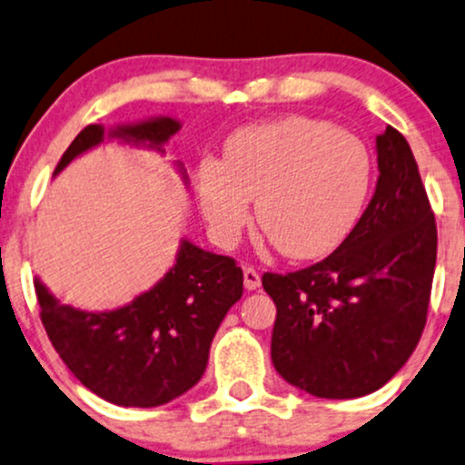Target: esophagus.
<instances>
[{
  "label": "esophagus",
  "instance_id": "34e87169",
  "mask_svg": "<svg viewBox=\"0 0 465 465\" xmlns=\"http://www.w3.org/2000/svg\"><path fill=\"white\" fill-rule=\"evenodd\" d=\"M260 285H262V276H260V272H257L255 268L246 266V268H244V287H246V290L255 292Z\"/></svg>",
  "mask_w": 465,
  "mask_h": 465
}]
</instances>
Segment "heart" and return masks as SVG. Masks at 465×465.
<instances>
[{"label":"heart","instance_id":"b5f03b06","mask_svg":"<svg viewBox=\"0 0 465 465\" xmlns=\"http://www.w3.org/2000/svg\"><path fill=\"white\" fill-rule=\"evenodd\" d=\"M371 156L354 133L292 115L233 133L223 161L197 169L199 208L210 233L233 244L251 221L290 260L337 249L361 219L371 189Z\"/></svg>","mask_w":465,"mask_h":465}]
</instances>
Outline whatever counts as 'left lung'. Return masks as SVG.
<instances>
[{"label": "left lung", "mask_w": 465, "mask_h": 465, "mask_svg": "<svg viewBox=\"0 0 465 465\" xmlns=\"http://www.w3.org/2000/svg\"><path fill=\"white\" fill-rule=\"evenodd\" d=\"M375 150V193L339 249L298 272L262 276L276 304L274 369L313 397L381 389L412 356L427 322L436 219L403 134L386 126Z\"/></svg>", "instance_id": "obj_1"}]
</instances>
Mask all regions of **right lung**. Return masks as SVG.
Returning a JSON list of instances; mask_svg holds the SVG:
<instances>
[{
	"instance_id": "right-lung-1",
	"label": "right lung",
	"mask_w": 465,
	"mask_h": 465,
	"mask_svg": "<svg viewBox=\"0 0 465 465\" xmlns=\"http://www.w3.org/2000/svg\"><path fill=\"white\" fill-rule=\"evenodd\" d=\"M180 128V122L169 115L111 131L90 124L68 145L53 175L104 139L164 154V143ZM175 167L189 184L182 163ZM242 270L232 257L203 251L182 238L167 274L124 307L76 309L57 301L38 276L34 287L53 348L85 389L124 408H156L202 380L223 317L242 298Z\"/></svg>"
}]
</instances>
